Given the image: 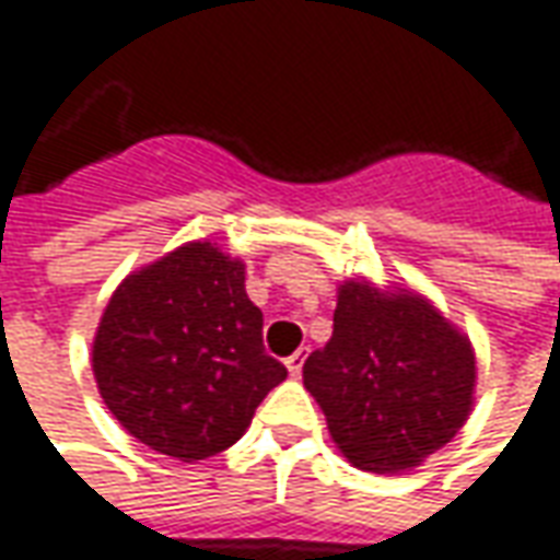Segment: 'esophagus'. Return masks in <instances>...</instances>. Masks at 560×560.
<instances>
[{"label":"esophagus","mask_w":560,"mask_h":560,"mask_svg":"<svg viewBox=\"0 0 560 560\" xmlns=\"http://www.w3.org/2000/svg\"><path fill=\"white\" fill-rule=\"evenodd\" d=\"M284 365H288V372H291V375L298 377L300 372H303V353H294V357H288V359H284Z\"/></svg>","instance_id":"34e87169"}]
</instances>
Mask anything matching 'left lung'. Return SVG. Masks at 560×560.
<instances>
[{
	"mask_svg": "<svg viewBox=\"0 0 560 560\" xmlns=\"http://www.w3.org/2000/svg\"><path fill=\"white\" fill-rule=\"evenodd\" d=\"M474 377L471 343L428 300L369 281L340 284L331 340L303 365L338 450L375 474L446 446L471 412Z\"/></svg>",
	"mask_w": 560,
	"mask_h": 560,
	"instance_id": "obj_1",
	"label": "left lung"
}]
</instances>
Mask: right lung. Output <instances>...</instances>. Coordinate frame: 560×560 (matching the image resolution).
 <instances>
[{"instance_id": "right-lung-1", "label": "right lung", "mask_w": 560, "mask_h": 560, "mask_svg": "<svg viewBox=\"0 0 560 560\" xmlns=\"http://www.w3.org/2000/svg\"><path fill=\"white\" fill-rule=\"evenodd\" d=\"M92 372L129 434L183 462L229 450L288 377L262 347L244 262L210 242L185 244L114 291Z\"/></svg>"}]
</instances>
